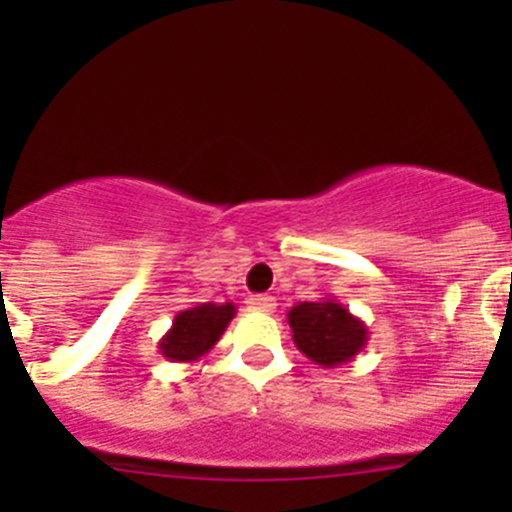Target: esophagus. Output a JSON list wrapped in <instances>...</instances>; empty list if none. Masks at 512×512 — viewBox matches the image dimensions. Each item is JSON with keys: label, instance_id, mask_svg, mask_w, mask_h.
<instances>
[{"label": "esophagus", "instance_id": "1", "mask_svg": "<svg viewBox=\"0 0 512 512\" xmlns=\"http://www.w3.org/2000/svg\"><path fill=\"white\" fill-rule=\"evenodd\" d=\"M247 307L257 309V312L270 314V312H275L277 302H275V297H270V294H250V297H247Z\"/></svg>", "mask_w": 512, "mask_h": 512}]
</instances>
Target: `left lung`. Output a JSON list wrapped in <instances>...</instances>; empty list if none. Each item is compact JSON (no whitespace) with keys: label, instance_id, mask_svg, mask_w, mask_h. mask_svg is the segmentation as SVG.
<instances>
[{"label":"left lung","instance_id":"obj_1","mask_svg":"<svg viewBox=\"0 0 512 512\" xmlns=\"http://www.w3.org/2000/svg\"><path fill=\"white\" fill-rule=\"evenodd\" d=\"M287 322L294 347L324 369L347 364L369 342V327L332 297L294 304Z\"/></svg>","mask_w":512,"mask_h":512}]
</instances>
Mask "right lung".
<instances>
[{
    "label": "right lung",
    "mask_w": 512,
    "mask_h": 512,
    "mask_svg": "<svg viewBox=\"0 0 512 512\" xmlns=\"http://www.w3.org/2000/svg\"><path fill=\"white\" fill-rule=\"evenodd\" d=\"M235 314L237 307L232 302H203L183 309V312L175 314L173 327L160 337L158 352L168 361L193 364L220 342Z\"/></svg>",
    "instance_id": "right-lung-1"
}]
</instances>
